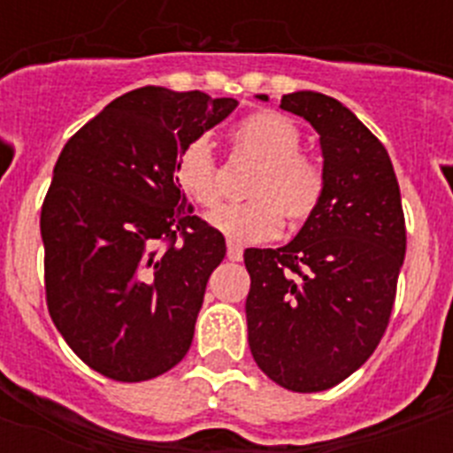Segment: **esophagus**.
Instances as JSON below:
<instances>
[{"instance_id": "34e87169", "label": "esophagus", "mask_w": 453, "mask_h": 453, "mask_svg": "<svg viewBox=\"0 0 453 453\" xmlns=\"http://www.w3.org/2000/svg\"><path fill=\"white\" fill-rule=\"evenodd\" d=\"M226 258H229V261H242V247H240L238 242H234V240L226 242Z\"/></svg>"}]
</instances>
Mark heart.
I'll return each mask as SVG.
<instances>
[{"label":"heart","mask_w":453,"mask_h":453,"mask_svg":"<svg viewBox=\"0 0 453 453\" xmlns=\"http://www.w3.org/2000/svg\"><path fill=\"white\" fill-rule=\"evenodd\" d=\"M235 151L261 163L247 186L250 202L226 203L208 215V222L226 238L261 242L281 234L286 218L303 224L319 211L326 195V174L315 158L302 154V134L290 118L258 111L231 129ZM181 192L202 208L222 199V170L208 138L188 142L174 163Z\"/></svg>","instance_id":"obj_1"}]
</instances>
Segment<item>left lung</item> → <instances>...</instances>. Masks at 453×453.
<instances>
[{
  "instance_id": "left-lung-1",
  "label": "left lung",
  "mask_w": 453,
  "mask_h": 453,
  "mask_svg": "<svg viewBox=\"0 0 453 453\" xmlns=\"http://www.w3.org/2000/svg\"><path fill=\"white\" fill-rule=\"evenodd\" d=\"M281 108L319 134L326 195L286 247L245 251L247 331L272 381L319 392L345 381L381 342L406 222L390 156L349 108L311 90L283 95Z\"/></svg>"
}]
</instances>
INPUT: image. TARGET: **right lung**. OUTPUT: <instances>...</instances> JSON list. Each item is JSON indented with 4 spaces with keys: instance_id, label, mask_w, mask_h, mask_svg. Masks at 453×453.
<instances>
[{
    "instance_id": "right-lung-1",
    "label": "right lung",
    "mask_w": 453,
    "mask_h": 453,
    "mask_svg": "<svg viewBox=\"0 0 453 453\" xmlns=\"http://www.w3.org/2000/svg\"><path fill=\"white\" fill-rule=\"evenodd\" d=\"M238 106L138 88L67 140L42 202L45 295L70 349L113 381H147L188 354L224 235L174 179L188 142Z\"/></svg>"
}]
</instances>
